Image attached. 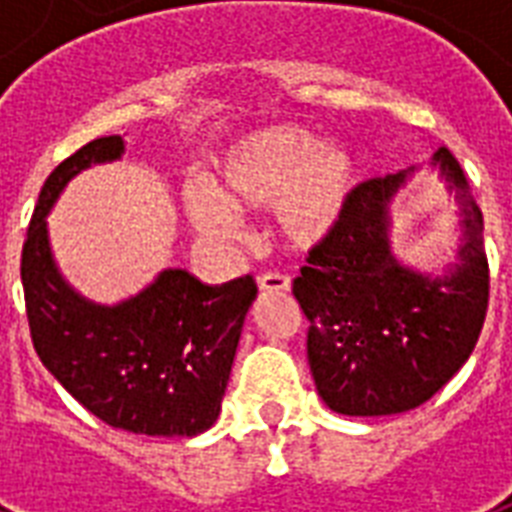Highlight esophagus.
<instances>
[{
    "label": "esophagus",
    "instance_id": "obj_1",
    "mask_svg": "<svg viewBox=\"0 0 512 512\" xmlns=\"http://www.w3.org/2000/svg\"><path fill=\"white\" fill-rule=\"evenodd\" d=\"M257 287L263 292H287L289 276H284L281 271H265L257 276Z\"/></svg>",
    "mask_w": 512,
    "mask_h": 512
}]
</instances>
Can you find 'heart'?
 <instances>
[{
    "instance_id": "b5f03b06",
    "label": "heart",
    "mask_w": 512,
    "mask_h": 512,
    "mask_svg": "<svg viewBox=\"0 0 512 512\" xmlns=\"http://www.w3.org/2000/svg\"><path fill=\"white\" fill-rule=\"evenodd\" d=\"M361 170L345 148H324L297 127H271L239 140L217 167L212 191L191 188L185 209L201 231H228L231 209L279 207L281 233L311 249L332 236L358 188Z\"/></svg>"
}]
</instances>
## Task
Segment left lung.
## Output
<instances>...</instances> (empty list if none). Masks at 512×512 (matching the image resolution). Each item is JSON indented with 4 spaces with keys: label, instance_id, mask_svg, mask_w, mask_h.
I'll return each mask as SVG.
<instances>
[{
    "label": "left lung",
    "instance_id": "left-lung-1",
    "mask_svg": "<svg viewBox=\"0 0 512 512\" xmlns=\"http://www.w3.org/2000/svg\"><path fill=\"white\" fill-rule=\"evenodd\" d=\"M433 164L465 215L452 276L414 273L390 252L388 204L406 180V172H396L358 185L340 225L308 252L292 281L311 321L308 364L332 412H409L444 388L476 348L489 308L484 217L457 159L438 148Z\"/></svg>",
    "mask_w": 512,
    "mask_h": 512
}]
</instances>
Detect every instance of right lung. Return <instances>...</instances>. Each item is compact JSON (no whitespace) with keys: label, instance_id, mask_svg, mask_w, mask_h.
<instances>
[{"label":"right lung","instance_id":"obj_1","mask_svg":"<svg viewBox=\"0 0 512 512\" xmlns=\"http://www.w3.org/2000/svg\"><path fill=\"white\" fill-rule=\"evenodd\" d=\"M122 151L119 135L95 138L44 180L20 252L28 329L52 377L98 420L143 436H199L220 414L255 279L207 287L170 268L138 297L103 308L76 295L52 263L44 217L58 193Z\"/></svg>","mask_w":512,"mask_h":512}]
</instances>
